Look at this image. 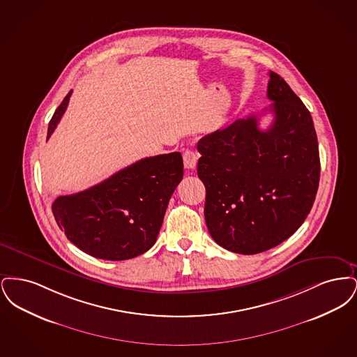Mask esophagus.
Listing matches in <instances>:
<instances>
[{"label": "esophagus", "mask_w": 357, "mask_h": 357, "mask_svg": "<svg viewBox=\"0 0 357 357\" xmlns=\"http://www.w3.org/2000/svg\"><path fill=\"white\" fill-rule=\"evenodd\" d=\"M183 162H185L186 169H194L198 162V153H194L191 150H187L183 153Z\"/></svg>", "instance_id": "esophagus-1"}]
</instances>
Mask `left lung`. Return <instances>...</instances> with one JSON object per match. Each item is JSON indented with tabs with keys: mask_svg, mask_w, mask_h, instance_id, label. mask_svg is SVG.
I'll return each mask as SVG.
<instances>
[{
	"mask_svg": "<svg viewBox=\"0 0 357 357\" xmlns=\"http://www.w3.org/2000/svg\"><path fill=\"white\" fill-rule=\"evenodd\" d=\"M268 99V130L258 116L238 119L198 142V176L206 187L204 221L213 239L238 255L266 252L306 220L320 181L313 120L304 102L275 72Z\"/></svg>",
	"mask_w": 357,
	"mask_h": 357,
	"instance_id": "8db88e82",
	"label": "left lung"
}]
</instances>
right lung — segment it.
Returning a JSON list of instances; mask_svg holds the SVG:
<instances>
[{"instance_id": "obj_1", "label": "right lung", "mask_w": 357, "mask_h": 357, "mask_svg": "<svg viewBox=\"0 0 357 357\" xmlns=\"http://www.w3.org/2000/svg\"><path fill=\"white\" fill-rule=\"evenodd\" d=\"M54 111L48 137L68 107ZM183 178L181 153L137 160L84 191L54 199L52 211L69 241L86 255L124 261L153 248L174 190Z\"/></svg>"}]
</instances>
